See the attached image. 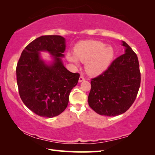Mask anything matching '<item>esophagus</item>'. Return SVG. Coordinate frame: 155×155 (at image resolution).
I'll return each mask as SVG.
<instances>
[{"label": "esophagus", "mask_w": 155, "mask_h": 155, "mask_svg": "<svg viewBox=\"0 0 155 155\" xmlns=\"http://www.w3.org/2000/svg\"><path fill=\"white\" fill-rule=\"evenodd\" d=\"M85 78H84L83 76H81V77H79V79H78V82L81 83V82H82V81H85Z\"/></svg>", "instance_id": "obj_1"}]
</instances>
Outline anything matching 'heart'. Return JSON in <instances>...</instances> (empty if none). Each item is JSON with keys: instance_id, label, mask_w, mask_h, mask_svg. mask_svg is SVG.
I'll list each match as a JSON object with an SVG mask.
<instances>
[{"instance_id": "1", "label": "heart", "mask_w": 155, "mask_h": 155, "mask_svg": "<svg viewBox=\"0 0 155 155\" xmlns=\"http://www.w3.org/2000/svg\"><path fill=\"white\" fill-rule=\"evenodd\" d=\"M74 55L68 53V61L78 66L79 61L85 63V70L89 74L97 76L109 67L114 57V50L100 41L88 40L78 43L74 48Z\"/></svg>"}]
</instances>
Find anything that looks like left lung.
Wrapping results in <instances>:
<instances>
[{
  "label": "left lung",
  "mask_w": 155,
  "mask_h": 155,
  "mask_svg": "<svg viewBox=\"0 0 155 155\" xmlns=\"http://www.w3.org/2000/svg\"><path fill=\"white\" fill-rule=\"evenodd\" d=\"M125 53L115 59L108 69L91 81L88 104L97 114L115 116L130 108L140 87L141 74L137 54L122 41Z\"/></svg>",
  "instance_id": "left-lung-1"
}]
</instances>
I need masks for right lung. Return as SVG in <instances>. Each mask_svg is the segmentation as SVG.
Listing matches in <instances>:
<instances>
[{"instance_id": "obj_1", "label": "right lung", "mask_w": 155, "mask_h": 155, "mask_svg": "<svg viewBox=\"0 0 155 155\" xmlns=\"http://www.w3.org/2000/svg\"><path fill=\"white\" fill-rule=\"evenodd\" d=\"M65 40L60 35H44L26 46L16 67L18 91L31 111L40 116L53 117L66 109L69 95L77 85L80 74L68 70L63 64ZM46 51L54 61L47 64L40 57Z\"/></svg>"}]
</instances>
